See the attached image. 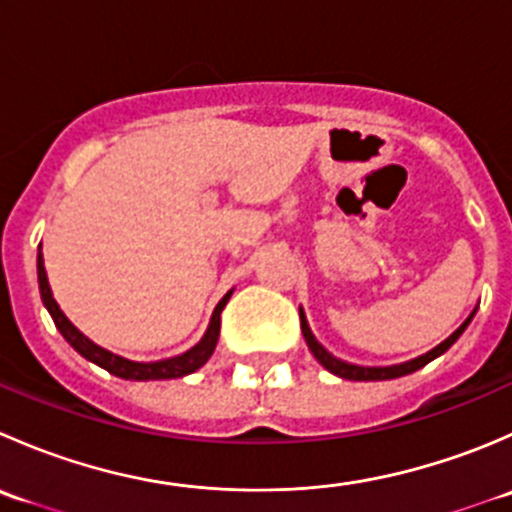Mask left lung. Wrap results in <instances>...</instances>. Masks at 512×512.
Returning <instances> with one entry per match:
<instances>
[{
	"instance_id": "1",
	"label": "left lung",
	"mask_w": 512,
	"mask_h": 512,
	"mask_svg": "<svg viewBox=\"0 0 512 512\" xmlns=\"http://www.w3.org/2000/svg\"><path fill=\"white\" fill-rule=\"evenodd\" d=\"M476 317V309L471 312V317L466 319V322L461 324V327L456 329V332L451 334V337L446 339V342H441L438 347H433L431 352L416 356V359L411 361H404V364H394V366H359V364H349V361H342L337 359L334 354H329L327 349L322 347V344L317 342V337L312 334V329H309L307 324V317H304V312L299 309V319H302V334H304V342H307L309 352L314 354V359L319 361V364L324 366L327 371H332V374L342 376V379H349V381H384V379H399V376H406V374H414L416 369H421V366H426L428 361H433L436 356H441L443 352H448V349L456 344V339L461 337L463 332H466V327L471 324V319Z\"/></svg>"
}]
</instances>
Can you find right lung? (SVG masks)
<instances>
[{"label": "right lung", "instance_id": "add662e5", "mask_svg": "<svg viewBox=\"0 0 512 512\" xmlns=\"http://www.w3.org/2000/svg\"><path fill=\"white\" fill-rule=\"evenodd\" d=\"M36 275H39L41 302H44V307L49 309L51 319H54V324H56V329L61 332V337H64L66 342L76 349V352L84 356V359L94 361L96 366L106 369L108 374L118 376V379H131V381L180 379V376L198 371L200 366H203L215 352V344H218V337H220V312H223L227 299H230V294H232V289H230V292L220 299L218 307H215V312H213V317H210L208 332L203 334V339H200L193 349H188V352H183L178 356H170V359H160V361H131V359H126V356H118V354L108 352V349L98 347V344L91 342L89 337H84V334H81L79 329L69 322V317L61 312L59 304H56V299H54V294H51L49 280H46L44 257H41V250H39V255H36Z\"/></svg>", "mask_w": 512, "mask_h": 512}]
</instances>
